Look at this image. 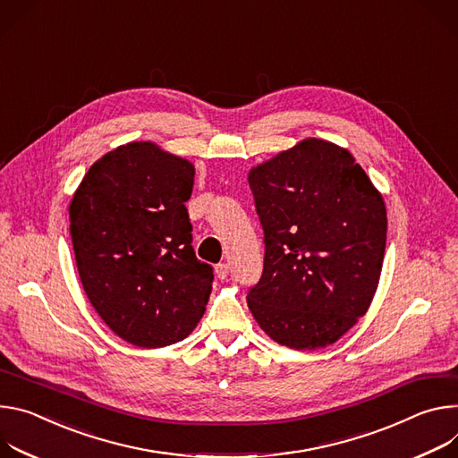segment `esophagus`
<instances>
[{"mask_svg": "<svg viewBox=\"0 0 458 458\" xmlns=\"http://www.w3.org/2000/svg\"><path fill=\"white\" fill-rule=\"evenodd\" d=\"M215 273H216V276H218L220 280H225L227 275H229V266H227V264H218V266L215 267Z\"/></svg>", "mask_w": 458, "mask_h": 458, "instance_id": "obj_1", "label": "esophagus"}]
</instances>
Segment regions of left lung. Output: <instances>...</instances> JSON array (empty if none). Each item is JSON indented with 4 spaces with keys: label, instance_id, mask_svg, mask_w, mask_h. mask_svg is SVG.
Masks as SVG:
<instances>
[{
    "label": "left lung",
    "instance_id": "8db88e82",
    "mask_svg": "<svg viewBox=\"0 0 458 458\" xmlns=\"http://www.w3.org/2000/svg\"><path fill=\"white\" fill-rule=\"evenodd\" d=\"M264 229V271L247 306L275 342L335 344L371 306L387 216L382 194L347 148L308 138L249 171Z\"/></svg>",
    "mask_w": 458,
    "mask_h": 458
}]
</instances>
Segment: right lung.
I'll return each mask as SVG.
<instances>
[{
  "label": "right lung",
  "instance_id": "1",
  "mask_svg": "<svg viewBox=\"0 0 458 458\" xmlns=\"http://www.w3.org/2000/svg\"><path fill=\"white\" fill-rule=\"evenodd\" d=\"M194 165L152 141H131L90 165L71 206V236L92 308L120 338L165 347L206 313L213 267L194 255Z\"/></svg>",
  "mask_w": 458,
  "mask_h": 458
}]
</instances>
